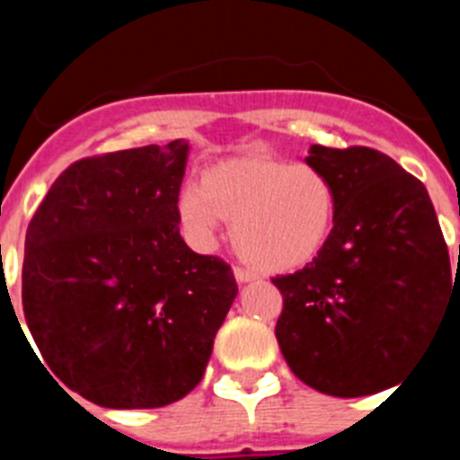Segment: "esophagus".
<instances>
[{
  "instance_id": "34e87169",
  "label": "esophagus",
  "mask_w": 460,
  "mask_h": 460,
  "mask_svg": "<svg viewBox=\"0 0 460 460\" xmlns=\"http://www.w3.org/2000/svg\"><path fill=\"white\" fill-rule=\"evenodd\" d=\"M234 279H237L239 283H249V280L255 279V274L249 270H243V267H234Z\"/></svg>"
}]
</instances>
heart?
<instances>
[{"instance_id":"heart-1","label":"heart","mask_w":460,"mask_h":460,"mask_svg":"<svg viewBox=\"0 0 460 460\" xmlns=\"http://www.w3.org/2000/svg\"><path fill=\"white\" fill-rule=\"evenodd\" d=\"M336 186L324 170L276 158H230L202 172L200 189L180 195V218L198 246H211L218 223H233L237 253L280 274L311 262L334 233Z\"/></svg>"}]
</instances>
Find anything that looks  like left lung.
Masks as SVG:
<instances>
[{
    "label": "left lung",
    "instance_id": "8db88e82",
    "mask_svg": "<svg viewBox=\"0 0 460 460\" xmlns=\"http://www.w3.org/2000/svg\"><path fill=\"white\" fill-rule=\"evenodd\" d=\"M308 165L339 195L334 233L313 262L274 276L276 339L308 387L355 398L394 387L445 323L449 253L429 190L387 154L313 145Z\"/></svg>",
    "mask_w": 460,
    "mask_h": 460
}]
</instances>
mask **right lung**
<instances>
[{
  "label": "right lung",
  "instance_id": "right-lung-1",
  "mask_svg": "<svg viewBox=\"0 0 460 460\" xmlns=\"http://www.w3.org/2000/svg\"><path fill=\"white\" fill-rule=\"evenodd\" d=\"M186 154L172 140L80 158L27 227L31 339L52 380L103 408L184 398L237 295L226 260L193 253L180 234Z\"/></svg>",
  "mask_w": 460,
  "mask_h": 460
}]
</instances>
